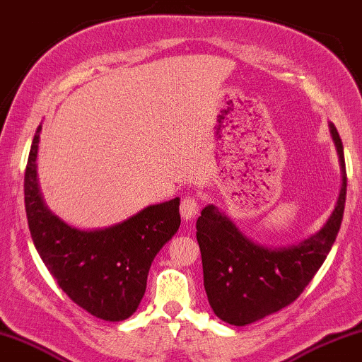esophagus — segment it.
<instances>
[{"mask_svg":"<svg viewBox=\"0 0 362 362\" xmlns=\"http://www.w3.org/2000/svg\"><path fill=\"white\" fill-rule=\"evenodd\" d=\"M198 208H199L198 199L188 194V197L183 198L180 203V214L185 221H192L193 217L198 214Z\"/></svg>","mask_w":362,"mask_h":362,"instance_id":"34e87169","label":"esophagus"}]
</instances>
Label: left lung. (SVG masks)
<instances>
[{"mask_svg": "<svg viewBox=\"0 0 362 362\" xmlns=\"http://www.w3.org/2000/svg\"><path fill=\"white\" fill-rule=\"evenodd\" d=\"M330 132L341 165V190L325 226L290 248H264L251 242L214 206L197 221L204 290L212 311L223 322L246 325L277 313L303 293L322 266L340 230L346 199L343 143L334 124Z\"/></svg>", "mask_w": 362, "mask_h": 362, "instance_id": "left-lung-1", "label": "left lung"}]
</instances>
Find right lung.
I'll return each instance as SVG.
<instances>
[{
    "mask_svg": "<svg viewBox=\"0 0 362 362\" xmlns=\"http://www.w3.org/2000/svg\"><path fill=\"white\" fill-rule=\"evenodd\" d=\"M33 136L24 177L25 212L33 245L57 285L95 317L119 322L136 311L146 290L151 262L180 226V199L148 206L105 230L69 227L42 202Z\"/></svg>",
    "mask_w": 362,
    "mask_h": 362,
    "instance_id": "right-lung-1",
    "label": "right lung"
}]
</instances>
